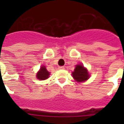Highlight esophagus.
<instances>
[{
  "label": "esophagus",
  "mask_w": 124,
  "mask_h": 124,
  "mask_svg": "<svg viewBox=\"0 0 124 124\" xmlns=\"http://www.w3.org/2000/svg\"><path fill=\"white\" fill-rule=\"evenodd\" d=\"M64 66H60V67H58V70H64Z\"/></svg>",
  "instance_id": "34e87169"
}]
</instances>
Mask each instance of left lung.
<instances>
[{"label": "left lung", "mask_w": 124, "mask_h": 124, "mask_svg": "<svg viewBox=\"0 0 124 124\" xmlns=\"http://www.w3.org/2000/svg\"><path fill=\"white\" fill-rule=\"evenodd\" d=\"M72 76L76 81L78 82H82L86 81L89 78V74L86 68H84L82 64L77 65L74 71L72 72Z\"/></svg>", "instance_id": "1"}]
</instances>
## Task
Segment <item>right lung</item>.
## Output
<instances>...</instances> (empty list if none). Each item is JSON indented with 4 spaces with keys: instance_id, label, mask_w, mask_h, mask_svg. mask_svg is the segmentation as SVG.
<instances>
[{
    "instance_id": "obj_1",
    "label": "right lung",
    "mask_w": 124,
    "mask_h": 124,
    "mask_svg": "<svg viewBox=\"0 0 124 124\" xmlns=\"http://www.w3.org/2000/svg\"><path fill=\"white\" fill-rule=\"evenodd\" d=\"M49 75H50V73L46 70V68L44 66H41L40 70L37 73V78L40 80H44L49 77Z\"/></svg>"
}]
</instances>
